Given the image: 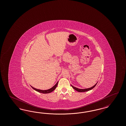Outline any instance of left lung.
<instances>
[{
	"label": "left lung",
	"instance_id": "1",
	"mask_svg": "<svg viewBox=\"0 0 126 126\" xmlns=\"http://www.w3.org/2000/svg\"><path fill=\"white\" fill-rule=\"evenodd\" d=\"M97 83H98V82H97ZM97 83L94 85L93 87H90V88H87V89H78V88H77V87H75L73 86L72 85H71V86H72V87H73L75 90L78 91L79 92H86V91H90V90H92V89H93V88L96 86V85L97 84Z\"/></svg>",
	"mask_w": 126,
	"mask_h": 126
}]
</instances>
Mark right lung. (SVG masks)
Segmentation results:
<instances>
[{
  "instance_id": "right-lung-1",
  "label": "right lung",
  "mask_w": 126,
  "mask_h": 126,
  "mask_svg": "<svg viewBox=\"0 0 126 126\" xmlns=\"http://www.w3.org/2000/svg\"><path fill=\"white\" fill-rule=\"evenodd\" d=\"M58 82L56 83V84L54 86H53L52 88H50V89H48V90H40V89H36V88L33 87L32 86H31V87H32L34 90H35V91L38 92H39V93H42V94H48V93H50L52 92V91H53L56 88V87H57V85H58Z\"/></svg>"
}]
</instances>
